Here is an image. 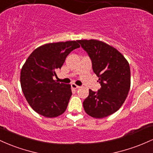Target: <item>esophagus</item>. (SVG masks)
Segmentation results:
<instances>
[{
	"instance_id": "1",
	"label": "esophagus",
	"mask_w": 153,
	"mask_h": 153,
	"mask_svg": "<svg viewBox=\"0 0 153 153\" xmlns=\"http://www.w3.org/2000/svg\"><path fill=\"white\" fill-rule=\"evenodd\" d=\"M71 87L73 89H78V88H79V86H78V85H75V84H71Z\"/></svg>"
}]
</instances>
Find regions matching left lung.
Segmentation results:
<instances>
[{
  "instance_id": "left-lung-1",
  "label": "left lung",
  "mask_w": 153,
  "mask_h": 153,
  "mask_svg": "<svg viewBox=\"0 0 153 153\" xmlns=\"http://www.w3.org/2000/svg\"><path fill=\"white\" fill-rule=\"evenodd\" d=\"M91 59L92 70L101 87L89 90L83 102L85 112L95 118L107 117L116 112L126 100L131 85L128 61L112 46L96 39L77 40Z\"/></svg>"
}]
</instances>
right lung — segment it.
Here are the masks:
<instances>
[{
    "mask_svg": "<svg viewBox=\"0 0 153 153\" xmlns=\"http://www.w3.org/2000/svg\"><path fill=\"white\" fill-rule=\"evenodd\" d=\"M79 47L76 41L45 44L27 59L21 70V87L28 103L37 114L53 118L66 111L72 95L71 85L58 83L53 76L68 55Z\"/></svg>",
    "mask_w": 153,
    "mask_h": 153,
    "instance_id": "1",
    "label": "right lung"
}]
</instances>
